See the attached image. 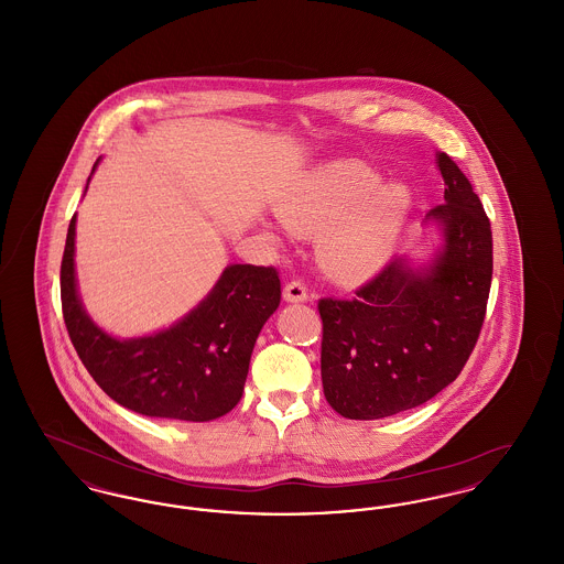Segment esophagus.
<instances>
[{
  "label": "esophagus",
  "instance_id": "esophagus-1",
  "mask_svg": "<svg viewBox=\"0 0 564 564\" xmlns=\"http://www.w3.org/2000/svg\"><path fill=\"white\" fill-rule=\"evenodd\" d=\"M283 297L285 302H306L308 300V290L302 281H292L285 285L283 290Z\"/></svg>",
  "mask_w": 564,
  "mask_h": 564
}]
</instances>
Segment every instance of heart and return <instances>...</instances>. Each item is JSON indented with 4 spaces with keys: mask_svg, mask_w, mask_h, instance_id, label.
I'll return each instance as SVG.
<instances>
[{
    "mask_svg": "<svg viewBox=\"0 0 564 564\" xmlns=\"http://www.w3.org/2000/svg\"><path fill=\"white\" fill-rule=\"evenodd\" d=\"M412 209L403 184L384 182L368 162H327L308 173L283 203L281 215L294 228L322 230L325 267L347 281H364L382 269Z\"/></svg>",
    "mask_w": 564,
    "mask_h": 564,
    "instance_id": "1",
    "label": "heart"
}]
</instances>
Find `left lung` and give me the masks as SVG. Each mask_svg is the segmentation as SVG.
Wrapping results in <instances>:
<instances>
[{"label": "left lung", "mask_w": 564, "mask_h": 564, "mask_svg": "<svg viewBox=\"0 0 564 564\" xmlns=\"http://www.w3.org/2000/svg\"><path fill=\"white\" fill-rule=\"evenodd\" d=\"M444 205L427 260L398 258L352 300H319L327 403L352 421L416 408L460 375L478 343L492 279V232L469 180L435 154Z\"/></svg>", "instance_id": "left-lung-1"}]
</instances>
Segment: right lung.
<instances>
[{
  "instance_id": "add662e5",
  "label": "right lung",
  "mask_w": 564,
  "mask_h": 564,
  "mask_svg": "<svg viewBox=\"0 0 564 564\" xmlns=\"http://www.w3.org/2000/svg\"><path fill=\"white\" fill-rule=\"evenodd\" d=\"M74 258L76 215L61 262L63 319L84 368L113 402L143 416L189 423L214 421L239 403L256 340L281 302L276 270L230 264L180 322L116 338L86 313Z\"/></svg>"
}]
</instances>
